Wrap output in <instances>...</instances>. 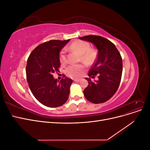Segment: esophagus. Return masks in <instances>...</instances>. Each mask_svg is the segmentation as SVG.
<instances>
[{
    "mask_svg": "<svg viewBox=\"0 0 150 150\" xmlns=\"http://www.w3.org/2000/svg\"><path fill=\"white\" fill-rule=\"evenodd\" d=\"M81 80L80 79H74V81H75V82H79Z\"/></svg>",
    "mask_w": 150,
    "mask_h": 150,
    "instance_id": "1",
    "label": "esophagus"
}]
</instances>
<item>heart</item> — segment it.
I'll return each mask as SVG.
<instances>
[{
	"label": "heart",
	"mask_w": 150,
	"mask_h": 150,
	"mask_svg": "<svg viewBox=\"0 0 150 150\" xmlns=\"http://www.w3.org/2000/svg\"><path fill=\"white\" fill-rule=\"evenodd\" d=\"M70 49L80 56L81 61L84 62L87 64H91L93 62L96 57V52L93 49H89V44L84 41L77 40L74 42L70 46ZM59 59L61 62H66V52L63 49L61 51L59 55ZM84 66L83 64L70 65L66 69V74L72 78H77L80 77Z\"/></svg>",
	"instance_id": "obj_1"
}]
</instances>
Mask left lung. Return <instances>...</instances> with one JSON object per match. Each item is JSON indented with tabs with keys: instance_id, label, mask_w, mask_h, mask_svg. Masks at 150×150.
I'll list each match as a JSON object with an SVG mask.
<instances>
[{
	"instance_id": "left-lung-1",
	"label": "left lung",
	"mask_w": 150,
	"mask_h": 150,
	"mask_svg": "<svg viewBox=\"0 0 150 150\" xmlns=\"http://www.w3.org/2000/svg\"><path fill=\"white\" fill-rule=\"evenodd\" d=\"M79 39L91 42L98 50L96 61L88 74L91 78L98 76V80L92 82L90 78H85L89 84L83 91L84 96L94 104L106 102L115 94L121 82V54L114 44L101 36L89 35Z\"/></svg>"
}]
</instances>
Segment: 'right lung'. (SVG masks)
Here are the masks:
<instances>
[{
  "instance_id": "obj_1",
  "label": "right lung",
  "mask_w": 150,
  "mask_h": 150,
  "mask_svg": "<svg viewBox=\"0 0 150 150\" xmlns=\"http://www.w3.org/2000/svg\"><path fill=\"white\" fill-rule=\"evenodd\" d=\"M69 40L44 42L36 47L28 57L26 76L29 88L35 99L46 106H61L69 98L72 80L66 77L57 81L52 73L59 72V52Z\"/></svg>"
}]
</instances>
